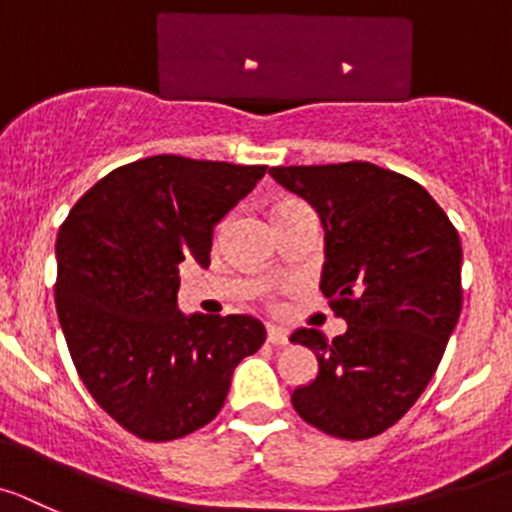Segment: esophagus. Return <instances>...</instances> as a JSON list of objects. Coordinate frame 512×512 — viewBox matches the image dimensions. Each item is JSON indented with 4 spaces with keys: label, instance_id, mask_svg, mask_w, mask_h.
<instances>
[{
    "label": "esophagus",
    "instance_id": "1",
    "mask_svg": "<svg viewBox=\"0 0 512 512\" xmlns=\"http://www.w3.org/2000/svg\"><path fill=\"white\" fill-rule=\"evenodd\" d=\"M267 343H272V346H285L288 343V331L280 326H267Z\"/></svg>",
    "mask_w": 512,
    "mask_h": 512
}]
</instances>
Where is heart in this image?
<instances>
[{"label":"heart","instance_id":"b5f03b06","mask_svg":"<svg viewBox=\"0 0 512 512\" xmlns=\"http://www.w3.org/2000/svg\"><path fill=\"white\" fill-rule=\"evenodd\" d=\"M293 204H300V202H293V199H290V202H283V204H278V207H275V212H278V209H285V207H293Z\"/></svg>","mask_w":512,"mask_h":512}]
</instances>
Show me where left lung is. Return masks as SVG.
<instances>
[{
    "label": "left lung",
    "mask_w": 512,
    "mask_h": 512,
    "mask_svg": "<svg viewBox=\"0 0 512 512\" xmlns=\"http://www.w3.org/2000/svg\"><path fill=\"white\" fill-rule=\"evenodd\" d=\"M270 176L321 217V290L348 323L333 341L315 328L290 336L318 358V376L290 401L331 437H376L414 407L455 331L460 234L424 186L369 161L275 166Z\"/></svg>",
    "instance_id": "1"
}]
</instances>
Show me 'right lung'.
I'll list each match as a JSON object with an SVG mask.
<instances>
[{
	"label": "right lung",
	"mask_w": 512,
	"mask_h": 512,
	"mask_svg": "<svg viewBox=\"0 0 512 512\" xmlns=\"http://www.w3.org/2000/svg\"><path fill=\"white\" fill-rule=\"evenodd\" d=\"M267 166L148 156L88 189L57 234L55 303L70 356L105 414L146 442L186 437L224 407L252 315H184L179 265H209L214 227Z\"/></svg>",
	"instance_id": "1"
}]
</instances>
